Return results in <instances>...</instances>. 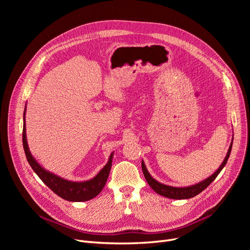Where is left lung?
<instances>
[{
    "instance_id": "obj_1",
    "label": "left lung",
    "mask_w": 250,
    "mask_h": 250,
    "mask_svg": "<svg viewBox=\"0 0 250 250\" xmlns=\"http://www.w3.org/2000/svg\"><path fill=\"white\" fill-rule=\"evenodd\" d=\"M232 144H233V139H232L231 145L229 147V150L225 157V159H224V161H223V163L221 164V166L219 167L217 171L209 177H208L207 179H205L199 183H196V185H194V186H190V187H187V188H174V187H169V186L163 185V183H160L157 180H155L150 175V173L148 172V170L145 166V163H144V161H142V169H143L144 176H145L147 182L149 183V186L160 195H163V196H166V198L173 199V200H185V199L193 198V196L199 194L200 192H202L204 189H206L209 185H211V183L216 179L218 174L221 172V170L224 168V166L226 165V163L228 161L230 153H231Z\"/></svg>"
}]
</instances>
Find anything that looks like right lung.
Instances as JSON below:
<instances>
[{
	"label": "right lung",
	"instance_id": "add662e5",
	"mask_svg": "<svg viewBox=\"0 0 250 250\" xmlns=\"http://www.w3.org/2000/svg\"><path fill=\"white\" fill-rule=\"evenodd\" d=\"M23 115H24L23 117L24 123H23L22 140H23V148L25 151L26 158H27V161L30 164L31 168L33 169V171L43 181L44 185L48 187L56 194L61 196L62 199L70 201V202H86L95 198V196L102 190L105 183L107 181V178L110 172V168H111L113 153H111L107 164L100 170V172L94 178L87 181H82V182H74V181L63 179L60 176L55 175L54 173L46 171V170L43 169L33 158V156L31 155L28 148L27 139H26L25 110Z\"/></svg>",
	"mask_w": 250,
	"mask_h": 250
}]
</instances>
